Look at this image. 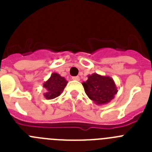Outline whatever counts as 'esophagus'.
I'll return each mask as SVG.
<instances>
[{
    "mask_svg": "<svg viewBox=\"0 0 152 152\" xmlns=\"http://www.w3.org/2000/svg\"><path fill=\"white\" fill-rule=\"evenodd\" d=\"M72 80H80V77H79V76H75V77H72Z\"/></svg>",
    "mask_w": 152,
    "mask_h": 152,
    "instance_id": "obj_1",
    "label": "esophagus"
}]
</instances>
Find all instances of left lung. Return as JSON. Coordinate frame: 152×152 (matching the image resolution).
Listing matches in <instances>:
<instances>
[{
    "label": "left lung",
    "instance_id": "8db88e82",
    "mask_svg": "<svg viewBox=\"0 0 152 152\" xmlns=\"http://www.w3.org/2000/svg\"><path fill=\"white\" fill-rule=\"evenodd\" d=\"M82 85L86 94L97 105L110 103L118 92L112 77L96 73L88 75V79L82 83Z\"/></svg>",
    "mask_w": 152,
    "mask_h": 152
}]
</instances>
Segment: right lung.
<instances>
[{
    "label": "right lung",
    "mask_w": 152,
    "mask_h": 152,
    "mask_svg": "<svg viewBox=\"0 0 152 152\" xmlns=\"http://www.w3.org/2000/svg\"><path fill=\"white\" fill-rule=\"evenodd\" d=\"M68 81L64 77L57 73H52L51 77L43 84V87L46 90L44 93V96L47 100H52L59 96L62 93Z\"/></svg>",
    "instance_id": "1"
}]
</instances>
